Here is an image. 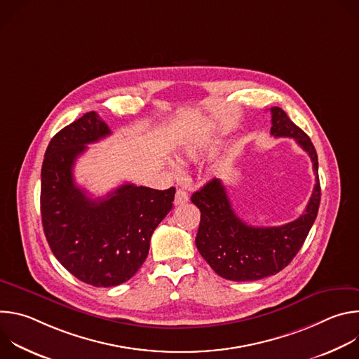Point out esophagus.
Segmentation results:
<instances>
[{"instance_id":"obj_1","label":"esophagus","mask_w":359,"mask_h":359,"mask_svg":"<svg viewBox=\"0 0 359 359\" xmlns=\"http://www.w3.org/2000/svg\"><path fill=\"white\" fill-rule=\"evenodd\" d=\"M187 201H189V194L184 190L179 189L175 194V204H176V206H180V204H184Z\"/></svg>"}]
</instances>
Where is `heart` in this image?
Returning a JSON list of instances; mask_svg holds the SVG:
<instances>
[{
    "label": "heart",
    "mask_w": 359,
    "mask_h": 359,
    "mask_svg": "<svg viewBox=\"0 0 359 359\" xmlns=\"http://www.w3.org/2000/svg\"><path fill=\"white\" fill-rule=\"evenodd\" d=\"M219 149V146L217 144H212V146H209L208 147V150L209 151H216ZM200 156V151H197V150H193V149H190V150H187L186 151V159L187 161H194V159H197Z\"/></svg>",
    "instance_id": "1"
}]
</instances>
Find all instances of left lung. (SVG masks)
Instances as JSON below:
<instances>
[{
    "instance_id": "obj_1",
    "label": "left lung",
    "mask_w": 359,
    "mask_h": 359,
    "mask_svg": "<svg viewBox=\"0 0 359 359\" xmlns=\"http://www.w3.org/2000/svg\"><path fill=\"white\" fill-rule=\"evenodd\" d=\"M270 112L271 135L292 137L309 153L316 186L305 212L297 220L277 227H255L244 223L234 213L226 187L219 179H212L191 194V203L201 213L196 247L220 277L231 281L262 280L287 267L302 247L318 215L321 187L316 147L281 108L274 107Z\"/></svg>"
}]
</instances>
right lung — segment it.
Here are the masks:
<instances>
[{"label": "right lung", "mask_w": 359, "mask_h": 359, "mask_svg": "<svg viewBox=\"0 0 359 359\" xmlns=\"http://www.w3.org/2000/svg\"><path fill=\"white\" fill-rule=\"evenodd\" d=\"M109 135L96 112H86L50 139L41 169L46 241L72 276L93 287L119 285L136 274L176 193L125 183L105 197H89L74 180V165L86 144Z\"/></svg>", "instance_id": "add662e5"}]
</instances>
